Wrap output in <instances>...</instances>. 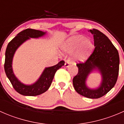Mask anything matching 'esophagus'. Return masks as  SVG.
Segmentation results:
<instances>
[{
  "instance_id": "1",
  "label": "esophagus",
  "mask_w": 124,
  "mask_h": 124,
  "mask_svg": "<svg viewBox=\"0 0 124 124\" xmlns=\"http://www.w3.org/2000/svg\"><path fill=\"white\" fill-rule=\"evenodd\" d=\"M70 64V62H69V61H65V67H69Z\"/></svg>"
}]
</instances>
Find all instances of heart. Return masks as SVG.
<instances>
[{
    "label": "heart",
    "instance_id": "b5f03b06",
    "mask_svg": "<svg viewBox=\"0 0 124 124\" xmlns=\"http://www.w3.org/2000/svg\"><path fill=\"white\" fill-rule=\"evenodd\" d=\"M62 48L66 53H72L77 50L76 59L85 60L87 58L93 48V42L89 38L83 35H76L70 37L63 44Z\"/></svg>",
    "mask_w": 124,
    "mask_h": 124
}]
</instances>
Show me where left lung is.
Listing matches in <instances>:
<instances>
[{
    "mask_svg": "<svg viewBox=\"0 0 124 124\" xmlns=\"http://www.w3.org/2000/svg\"><path fill=\"white\" fill-rule=\"evenodd\" d=\"M89 32L93 35L95 49L84 63H77L78 71L72 80L76 92L86 98H99L109 92L115 85L119 74V56L116 47L107 36L97 29ZM98 70L102 77L98 88L91 89L86 85L88 76Z\"/></svg>",
    "mask_w": 124,
    "mask_h": 124,
    "instance_id": "1",
    "label": "left lung"
}]
</instances>
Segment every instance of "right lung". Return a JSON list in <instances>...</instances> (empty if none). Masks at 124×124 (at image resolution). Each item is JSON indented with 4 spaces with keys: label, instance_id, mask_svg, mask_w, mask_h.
<instances>
[{
    "label": "right lung",
    "instance_id": "add662e5",
    "mask_svg": "<svg viewBox=\"0 0 124 124\" xmlns=\"http://www.w3.org/2000/svg\"><path fill=\"white\" fill-rule=\"evenodd\" d=\"M46 34V32L27 29L20 32L8 44L5 52L4 68L6 75L14 89L20 94L25 96H37L47 91L50 86L56 72L64 65L65 62L61 61L56 65L47 67L42 72L38 80L31 85H24L18 80L12 70V64L14 55L17 48L30 38H38Z\"/></svg>",
    "mask_w": 124,
    "mask_h": 124
}]
</instances>
